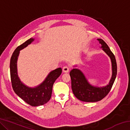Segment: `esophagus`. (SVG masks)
I'll list each match as a JSON object with an SVG mask.
<instances>
[{
  "label": "esophagus",
  "mask_w": 130,
  "mask_h": 130,
  "mask_svg": "<svg viewBox=\"0 0 130 130\" xmlns=\"http://www.w3.org/2000/svg\"><path fill=\"white\" fill-rule=\"evenodd\" d=\"M69 69H70V68L69 66L66 65V66H65V67H63L62 71H63V72H64V73H68V72L69 71Z\"/></svg>",
  "instance_id": "obj_1"
}]
</instances>
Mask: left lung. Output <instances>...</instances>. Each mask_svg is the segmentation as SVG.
I'll return each mask as SVG.
<instances>
[{"label": "left lung", "instance_id": "obj_1", "mask_svg": "<svg viewBox=\"0 0 130 130\" xmlns=\"http://www.w3.org/2000/svg\"><path fill=\"white\" fill-rule=\"evenodd\" d=\"M98 40L102 45L101 47L111 58L112 74L108 84L105 87H98L90 84L80 70L72 69L70 72L72 91L74 96L83 102H96L104 98L111 91L117 74V64L115 56L103 39H98Z\"/></svg>", "mask_w": 130, "mask_h": 130}]
</instances>
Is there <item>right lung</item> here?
<instances>
[{
  "instance_id": "1",
  "label": "right lung",
  "mask_w": 130,
  "mask_h": 130,
  "mask_svg": "<svg viewBox=\"0 0 130 130\" xmlns=\"http://www.w3.org/2000/svg\"><path fill=\"white\" fill-rule=\"evenodd\" d=\"M30 38L18 46L10 60V76L13 90L18 96L31 106L37 107L46 104L52 96V88L56 79L61 75L62 69L58 68L50 72L42 83L35 88H30L21 82L17 73V60L20 50L33 41Z\"/></svg>"
}]
</instances>
